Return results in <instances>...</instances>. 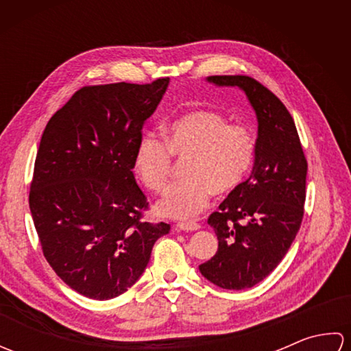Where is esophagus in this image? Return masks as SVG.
<instances>
[{"mask_svg": "<svg viewBox=\"0 0 351 351\" xmlns=\"http://www.w3.org/2000/svg\"><path fill=\"white\" fill-rule=\"evenodd\" d=\"M178 228H180L181 230H197L199 228H200V225L199 223H196V221H181V223H178Z\"/></svg>", "mask_w": 351, "mask_h": 351, "instance_id": "obj_1", "label": "esophagus"}]
</instances>
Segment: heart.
I'll return each mask as SVG.
<instances>
[{
	"mask_svg": "<svg viewBox=\"0 0 351 351\" xmlns=\"http://www.w3.org/2000/svg\"><path fill=\"white\" fill-rule=\"evenodd\" d=\"M256 141L249 126L228 123L213 110H191L171 121L166 140L154 134L140 138L134 171L146 187L160 193L169 182L173 156L185 160V180L171 185L156 204L170 219L190 220L202 213L213 193L229 195L249 176Z\"/></svg>",
	"mask_w": 351,
	"mask_h": 351,
	"instance_id": "b5f03b06",
	"label": "heart"
}]
</instances>
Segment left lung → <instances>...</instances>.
I'll use <instances>...</instances> for the list:
<instances>
[{
  "instance_id": "8db88e82",
  "label": "left lung",
  "mask_w": 351,
  "mask_h": 351,
  "mask_svg": "<svg viewBox=\"0 0 351 351\" xmlns=\"http://www.w3.org/2000/svg\"><path fill=\"white\" fill-rule=\"evenodd\" d=\"M206 81L241 88L258 119L252 175L208 219L219 249L199 265L214 285L238 291L264 280L293 244L303 219L308 162L293 117L267 87L245 75Z\"/></svg>"
}]
</instances>
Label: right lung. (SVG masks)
Instances as JSON below:
<instances>
[{"instance_id": "obj_1", "label": "right lung", "mask_w": 351, "mask_h": 351, "mask_svg": "<svg viewBox=\"0 0 351 351\" xmlns=\"http://www.w3.org/2000/svg\"><path fill=\"white\" fill-rule=\"evenodd\" d=\"M169 78L87 86L49 119L36 155L29 211L43 255L66 285L95 300L128 291L164 221H141L145 193L134 154Z\"/></svg>"}]
</instances>
